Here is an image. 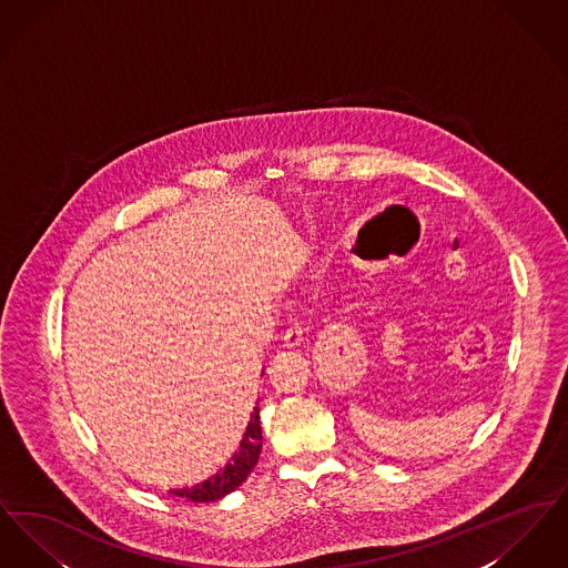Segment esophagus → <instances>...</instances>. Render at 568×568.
I'll return each mask as SVG.
<instances>
[{
    "instance_id": "34e87169",
    "label": "esophagus",
    "mask_w": 568,
    "mask_h": 568,
    "mask_svg": "<svg viewBox=\"0 0 568 568\" xmlns=\"http://www.w3.org/2000/svg\"><path fill=\"white\" fill-rule=\"evenodd\" d=\"M302 341H304V329H302V325H290V327L285 329V334H283V345H285L287 349L300 347Z\"/></svg>"
}]
</instances>
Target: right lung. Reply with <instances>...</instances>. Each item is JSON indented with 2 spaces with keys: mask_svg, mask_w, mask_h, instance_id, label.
<instances>
[{
  "mask_svg": "<svg viewBox=\"0 0 568 568\" xmlns=\"http://www.w3.org/2000/svg\"><path fill=\"white\" fill-rule=\"evenodd\" d=\"M262 438L264 436H262V424H260V406H255L251 413V419L246 424L243 440L230 462L221 470H216L213 477L204 479L202 484L183 487V489H172L170 494L191 500V503H215L219 498L227 496L236 487L243 486L246 477L251 475V470L255 468V464L260 459V452H262Z\"/></svg>",
  "mask_w": 568,
  "mask_h": 568,
  "instance_id": "add662e5",
  "label": "right lung"
}]
</instances>
